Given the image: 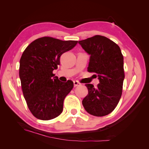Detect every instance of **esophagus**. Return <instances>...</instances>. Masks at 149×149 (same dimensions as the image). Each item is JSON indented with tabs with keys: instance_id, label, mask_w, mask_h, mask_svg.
<instances>
[{
	"instance_id": "1",
	"label": "esophagus",
	"mask_w": 149,
	"mask_h": 149,
	"mask_svg": "<svg viewBox=\"0 0 149 149\" xmlns=\"http://www.w3.org/2000/svg\"><path fill=\"white\" fill-rule=\"evenodd\" d=\"M73 83H74V87L78 86H80L81 84L79 82H78V81H74L73 82Z\"/></svg>"
}]
</instances>
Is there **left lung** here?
<instances>
[{"mask_svg":"<svg viewBox=\"0 0 149 149\" xmlns=\"http://www.w3.org/2000/svg\"><path fill=\"white\" fill-rule=\"evenodd\" d=\"M79 43L90 55L88 71L96 73L100 79L96 87L85 84L88 94L83 99V105L90 114L106 116L114 111L123 93V55L118 45L104 36L94 35Z\"/></svg>","mask_w":149,"mask_h":149,"instance_id":"1","label":"left lung"}]
</instances>
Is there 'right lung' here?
Segmentation results:
<instances>
[{"label": "right lung", "instance_id": "right-lung-1", "mask_svg": "<svg viewBox=\"0 0 149 149\" xmlns=\"http://www.w3.org/2000/svg\"><path fill=\"white\" fill-rule=\"evenodd\" d=\"M78 43L43 37L34 40L25 48L20 60L19 76L22 92L29 110L36 118L48 120L63 111L65 97L73 82H61L53 71L60 65L63 53Z\"/></svg>", "mask_w": 149, "mask_h": 149}]
</instances>
